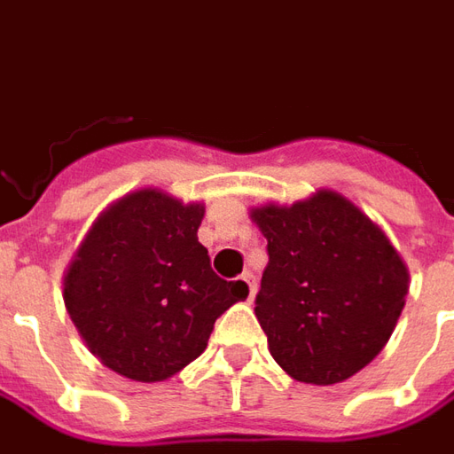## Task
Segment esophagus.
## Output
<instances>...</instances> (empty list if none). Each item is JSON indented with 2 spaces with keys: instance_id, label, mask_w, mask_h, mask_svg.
Segmentation results:
<instances>
[{
  "instance_id": "34e87169",
  "label": "esophagus",
  "mask_w": 454,
  "mask_h": 454,
  "mask_svg": "<svg viewBox=\"0 0 454 454\" xmlns=\"http://www.w3.org/2000/svg\"><path fill=\"white\" fill-rule=\"evenodd\" d=\"M242 281L247 284L249 299H254V294H257V279H254V274H252V271H245V274H242Z\"/></svg>"
}]
</instances>
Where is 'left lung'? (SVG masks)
Masks as SVG:
<instances>
[{
  "label": "left lung",
  "instance_id": "8db88e82",
  "mask_svg": "<svg viewBox=\"0 0 454 454\" xmlns=\"http://www.w3.org/2000/svg\"><path fill=\"white\" fill-rule=\"evenodd\" d=\"M249 217L267 237L254 314L274 361L311 386L356 376L386 348L411 286L388 234L328 187Z\"/></svg>",
  "mask_w": 454,
  "mask_h": 454
}]
</instances>
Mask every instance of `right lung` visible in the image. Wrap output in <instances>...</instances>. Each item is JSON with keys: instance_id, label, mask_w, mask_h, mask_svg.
<instances>
[{"instance_id": "1", "label": "right lung", "mask_w": 454, "mask_h": 454, "mask_svg": "<svg viewBox=\"0 0 454 454\" xmlns=\"http://www.w3.org/2000/svg\"><path fill=\"white\" fill-rule=\"evenodd\" d=\"M202 202L140 187L103 209L64 274V304L89 351L114 373L158 383L207 348L217 317L247 299L197 242Z\"/></svg>"}]
</instances>
